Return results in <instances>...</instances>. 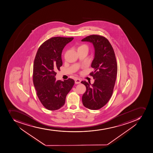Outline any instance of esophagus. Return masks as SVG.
<instances>
[{
	"mask_svg": "<svg viewBox=\"0 0 153 153\" xmlns=\"http://www.w3.org/2000/svg\"><path fill=\"white\" fill-rule=\"evenodd\" d=\"M81 81L80 79H76L75 81V83L76 84H78L81 83Z\"/></svg>",
	"mask_w": 153,
	"mask_h": 153,
	"instance_id": "obj_1",
	"label": "esophagus"
}]
</instances>
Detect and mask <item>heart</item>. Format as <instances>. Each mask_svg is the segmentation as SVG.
Here are the masks:
<instances>
[{
    "label": "heart",
    "instance_id": "obj_1",
    "mask_svg": "<svg viewBox=\"0 0 153 153\" xmlns=\"http://www.w3.org/2000/svg\"><path fill=\"white\" fill-rule=\"evenodd\" d=\"M86 48L87 49H88V47L86 45H82L80 46L78 48V49H80V48Z\"/></svg>",
    "mask_w": 153,
    "mask_h": 153
}]
</instances>
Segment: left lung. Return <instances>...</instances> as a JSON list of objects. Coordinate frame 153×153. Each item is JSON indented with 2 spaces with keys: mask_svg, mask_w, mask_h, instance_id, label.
I'll return each instance as SVG.
<instances>
[{
  "mask_svg": "<svg viewBox=\"0 0 153 153\" xmlns=\"http://www.w3.org/2000/svg\"><path fill=\"white\" fill-rule=\"evenodd\" d=\"M82 41L91 42L95 50L91 65L94 71L90 74L94 82L91 85L85 81L81 82L86 87L82 102L89 109H100L107 103L113 92L118 71L115 52L108 40L101 35H89Z\"/></svg>",
  "mask_w": 153,
  "mask_h": 153,
  "instance_id": "left-lung-1",
  "label": "left lung"
}]
</instances>
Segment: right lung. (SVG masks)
<instances>
[{
	"label": "right lung",
	"instance_id": "1",
	"mask_svg": "<svg viewBox=\"0 0 153 153\" xmlns=\"http://www.w3.org/2000/svg\"><path fill=\"white\" fill-rule=\"evenodd\" d=\"M73 37H54L42 43L34 60L33 82L36 94L42 105L49 110L60 109L65 103L66 95L74 84L68 78L56 81V71L62 65V53Z\"/></svg>",
	"mask_w": 153,
	"mask_h": 153
}]
</instances>
